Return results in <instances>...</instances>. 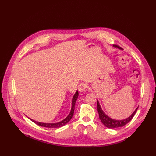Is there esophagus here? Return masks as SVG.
Instances as JSON below:
<instances>
[{
	"label": "esophagus",
	"instance_id": "esophagus-1",
	"mask_svg": "<svg viewBox=\"0 0 156 156\" xmlns=\"http://www.w3.org/2000/svg\"><path fill=\"white\" fill-rule=\"evenodd\" d=\"M86 88H87V85L85 83H81L78 85V90L80 92H83L85 91L86 90Z\"/></svg>",
	"mask_w": 156,
	"mask_h": 156
}]
</instances>
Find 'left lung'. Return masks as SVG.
I'll return each instance as SVG.
<instances>
[{
    "label": "left lung",
    "instance_id": "left-lung-1",
    "mask_svg": "<svg viewBox=\"0 0 156 156\" xmlns=\"http://www.w3.org/2000/svg\"><path fill=\"white\" fill-rule=\"evenodd\" d=\"M114 47H117L119 49H121V48L118 47V46H117V45H115V46L114 45ZM137 109H138V108L134 111V112L132 114H131V115L128 118H127L126 119H121V120L114 119H112L111 118L109 117L107 114H105V112L102 111V109L101 107L99 101H98V100H97V111H98V112H99V118H100L101 122H102V124L105 127L113 129V128H116L122 127V126H125V125H126L128 123V122H129L131 120H132V119L133 118L134 115L135 114Z\"/></svg>",
    "mask_w": 156,
    "mask_h": 156
}]
</instances>
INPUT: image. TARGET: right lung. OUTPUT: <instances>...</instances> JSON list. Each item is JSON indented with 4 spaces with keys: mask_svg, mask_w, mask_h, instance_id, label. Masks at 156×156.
Here are the masks:
<instances>
[{
    "mask_svg": "<svg viewBox=\"0 0 156 156\" xmlns=\"http://www.w3.org/2000/svg\"><path fill=\"white\" fill-rule=\"evenodd\" d=\"M78 92L76 91V93L74 95L73 99H72V105H71V111L69 112V114H68V116L65 119H64L63 120L58 122H55V123H45V122H38L36 121L35 120H33L30 118H29L30 120H31L33 122H34L35 123L37 124L39 126H43V127H47V128H59L61 127L64 125H65L66 124H67L68 122L71 120V119L72 118L73 114H74V111H75V103L76 101L78 99Z\"/></svg>",
    "mask_w": 156,
    "mask_h": 156,
    "instance_id": "obj_1",
    "label": "right lung"
}]
</instances>
